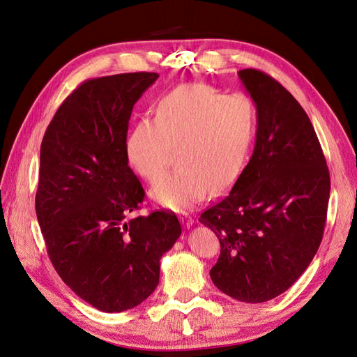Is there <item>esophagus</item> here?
Here are the masks:
<instances>
[{"label": "esophagus", "instance_id": "34e87169", "mask_svg": "<svg viewBox=\"0 0 357 357\" xmlns=\"http://www.w3.org/2000/svg\"><path fill=\"white\" fill-rule=\"evenodd\" d=\"M180 222H181L183 226H185V228H190V226L193 225V219L190 218V215H188L186 213H183L180 215Z\"/></svg>", "mask_w": 357, "mask_h": 357}]
</instances>
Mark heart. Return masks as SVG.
I'll return each instance as SVG.
<instances>
[{
  "instance_id": "1",
  "label": "heart",
  "mask_w": 357,
  "mask_h": 357,
  "mask_svg": "<svg viewBox=\"0 0 357 357\" xmlns=\"http://www.w3.org/2000/svg\"><path fill=\"white\" fill-rule=\"evenodd\" d=\"M255 102L243 93L225 96L202 83H188L168 92L155 119L139 117L126 139L129 165L155 183L171 165L176 149L177 171L160 180L152 197L183 211L201 202L210 190L219 195L240 177L256 132Z\"/></svg>"
}]
</instances>
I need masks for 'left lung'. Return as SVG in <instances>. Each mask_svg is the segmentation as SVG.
<instances>
[{
    "label": "left lung",
    "mask_w": 357,
    "mask_h": 357,
    "mask_svg": "<svg viewBox=\"0 0 357 357\" xmlns=\"http://www.w3.org/2000/svg\"><path fill=\"white\" fill-rule=\"evenodd\" d=\"M238 77L256 105L253 155L229 195L199 222L218 235L210 277L248 304L282 295L308 268L326 225L331 177L310 117L271 75L245 68Z\"/></svg>",
    "instance_id": "obj_1"
}]
</instances>
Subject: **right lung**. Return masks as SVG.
Masks as SVG:
<instances>
[{
	"label": "right lung",
	"instance_id": "right-lung-1",
	"mask_svg": "<svg viewBox=\"0 0 357 357\" xmlns=\"http://www.w3.org/2000/svg\"><path fill=\"white\" fill-rule=\"evenodd\" d=\"M159 74L83 82L43 137L36 211L47 255L75 295L104 312L142 304L159 283V262L181 226L174 213L139 210L144 189L128 165L134 104Z\"/></svg>",
	"mask_w": 357,
	"mask_h": 357
}]
</instances>
